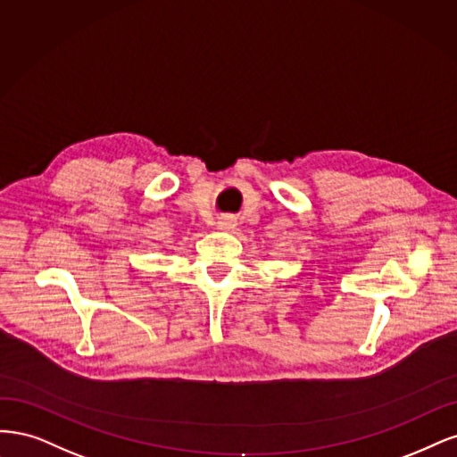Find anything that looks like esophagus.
<instances>
[{
	"instance_id": "obj_1",
	"label": "esophagus",
	"mask_w": 457,
	"mask_h": 457,
	"mask_svg": "<svg viewBox=\"0 0 457 457\" xmlns=\"http://www.w3.org/2000/svg\"><path fill=\"white\" fill-rule=\"evenodd\" d=\"M235 226H237V220H235L233 216H224L218 220V229L220 231H226V233H231L235 229Z\"/></svg>"
}]
</instances>
